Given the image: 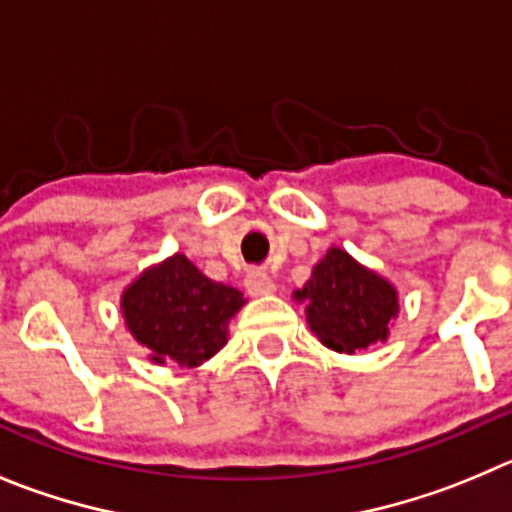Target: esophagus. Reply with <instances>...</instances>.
I'll list each match as a JSON object with an SVG mask.
<instances>
[{"instance_id": "1", "label": "esophagus", "mask_w": 512, "mask_h": 512, "mask_svg": "<svg viewBox=\"0 0 512 512\" xmlns=\"http://www.w3.org/2000/svg\"><path fill=\"white\" fill-rule=\"evenodd\" d=\"M245 288L247 293L257 298V295H270L275 290V283H272V278L265 270H250L245 278Z\"/></svg>"}]
</instances>
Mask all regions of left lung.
I'll return each mask as SVG.
<instances>
[{
  "mask_svg": "<svg viewBox=\"0 0 512 512\" xmlns=\"http://www.w3.org/2000/svg\"><path fill=\"white\" fill-rule=\"evenodd\" d=\"M310 331L323 346L338 353H353L376 341H386L389 323L399 313V298L389 280L358 265L341 247H331L313 267L303 290Z\"/></svg>",
  "mask_w": 512,
  "mask_h": 512,
  "instance_id": "8db88e82",
  "label": "left lung"
}]
</instances>
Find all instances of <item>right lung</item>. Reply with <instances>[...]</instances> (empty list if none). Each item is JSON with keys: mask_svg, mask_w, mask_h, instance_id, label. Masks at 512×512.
<instances>
[{"mask_svg": "<svg viewBox=\"0 0 512 512\" xmlns=\"http://www.w3.org/2000/svg\"><path fill=\"white\" fill-rule=\"evenodd\" d=\"M245 305L237 288L214 283L174 255L148 267L121 298L128 331L154 364L199 366L227 343V323Z\"/></svg>", "mask_w": 512, "mask_h": 512, "instance_id": "obj_1", "label": "right lung"}]
</instances>
